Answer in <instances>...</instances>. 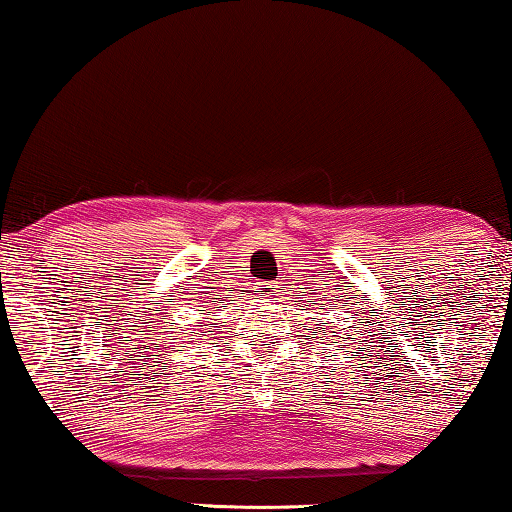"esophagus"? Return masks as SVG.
<instances>
[{
  "label": "esophagus",
  "mask_w": 512,
  "mask_h": 512,
  "mask_svg": "<svg viewBox=\"0 0 512 512\" xmlns=\"http://www.w3.org/2000/svg\"><path fill=\"white\" fill-rule=\"evenodd\" d=\"M273 287H275V285H273Z\"/></svg>",
  "instance_id": "34e87169"
}]
</instances>
